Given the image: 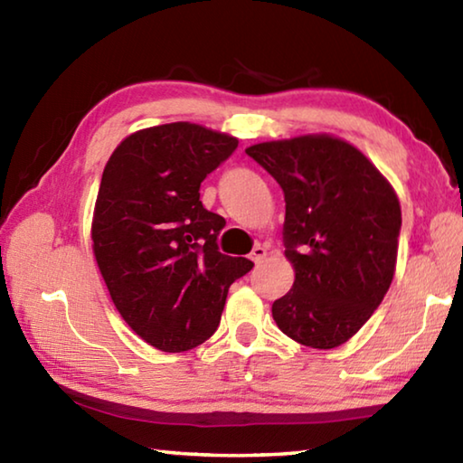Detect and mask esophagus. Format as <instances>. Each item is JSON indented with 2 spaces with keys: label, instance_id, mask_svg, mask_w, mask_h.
<instances>
[{
  "label": "esophagus",
  "instance_id": "34e87169",
  "mask_svg": "<svg viewBox=\"0 0 463 463\" xmlns=\"http://www.w3.org/2000/svg\"><path fill=\"white\" fill-rule=\"evenodd\" d=\"M265 257H268V249L261 245H257V247H253V250H250V261L253 263H261Z\"/></svg>",
  "mask_w": 463,
  "mask_h": 463
}]
</instances>
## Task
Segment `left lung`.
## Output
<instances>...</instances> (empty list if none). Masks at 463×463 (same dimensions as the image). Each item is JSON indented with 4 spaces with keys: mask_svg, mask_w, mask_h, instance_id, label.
Wrapping results in <instances>:
<instances>
[{
    "mask_svg": "<svg viewBox=\"0 0 463 463\" xmlns=\"http://www.w3.org/2000/svg\"><path fill=\"white\" fill-rule=\"evenodd\" d=\"M279 184L292 289L273 302L281 333L333 349L380 307L396 269L401 203L354 145L328 135L271 140L245 151Z\"/></svg>",
    "mask_w": 463,
    "mask_h": 463,
    "instance_id": "left-lung-1",
    "label": "left lung"
}]
</instances>
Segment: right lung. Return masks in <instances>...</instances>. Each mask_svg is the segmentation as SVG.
<instances>
[{"label": "right lung", "mask_w": 463, "mask_h": 463, "mask_svg": "<svg viewBox=\"0 0 463 463\" xmlns=\"http://www.w3.org/2000/svg\"><path fill=\"white\" fill-rule=\"evenodd\" d=\"M237 146L222 132L171 122L124 138L101 174L93 255L122 318L161 351L210 339L231 284L253 269L218 250L226 221L200 200V184Z\"/></svg>", "instance_id": "obj_1"}]
</instances>
